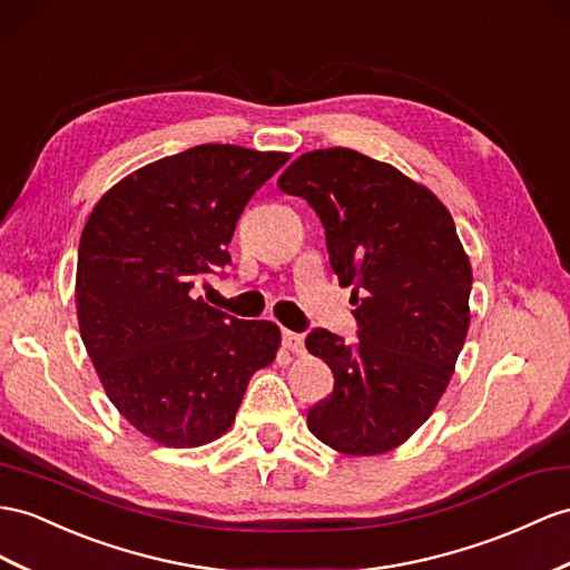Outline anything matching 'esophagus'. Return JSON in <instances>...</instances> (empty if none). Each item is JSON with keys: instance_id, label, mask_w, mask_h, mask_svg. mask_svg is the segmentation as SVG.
<instances>
[{"instance_id": "1", "label": "esophagus", "mask_w": 570, "mask_h": 570, "mask_svg": "<svg viewBox=\"0 0 570 570\" xmlns=\"http://www.w3.org/2000/svg\"><path fill=\"white\" fill-rule=\"evenodd\" d=\"M282 344H284V348H288V352H294V354H303V334H296V332H284V337H282Z\"/></svg>"}]
</instances>
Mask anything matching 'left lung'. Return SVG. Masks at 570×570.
<instances>
[{"instance_id": "obj_1", "label": "left lung", "mask_w": 570, "mask_h": 570, "mask_svg": "<svg viewBox=\"0 0 570 570\" xmlns=\"http://www.w3.org/2000/svg\"><path fill=\"white\" fill-rule=\"evenodd\" d=\"M276 185L315 209L356 305V344L327 330L305 340L334 373L308 429L342 455H383L433 414L455 373L470 330V257L426 185L354 149L303 154Z\"/></svg>"}]
</instances>
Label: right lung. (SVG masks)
Returning a JSON list of instances; mask_svg holds the SVG:
<instances>
[{"mask_svg": "<svg viewBox=\"0 0 570 570\" xmlns=\"http://www.w3.org/2000/svg\"><path fill=\"white\" fill-rule=\"evenodd\" d=\"M288 160L282 151L199 144L129 173L81 230L77 317L108 400L166 448L224 435L282 332L197 296L230 262L245 204Z\"/></svg>", "mask_w": 570, "mask_h": 570, "instance_id": "obj_1", "label": "right lung"}]
</instances>
